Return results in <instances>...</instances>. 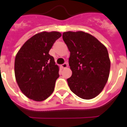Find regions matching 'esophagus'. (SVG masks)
Here are the masks:
<instances>
[{"mask_svg":"<svg viewBox=\"0 0 127 127\" xmlns=\"http://www.w3.org/2000/svg\"><path fill=\"white\" fill-rule=\"evenodd\" d=\"M67 66H68V65H67V63H64V64L62 65L61 67H62V69H65V68H67Z\"/></svg>","mask_w":127,"mask_h":127,"instance_id":"esophagus-1","label":"esophagus"}]
</instances>
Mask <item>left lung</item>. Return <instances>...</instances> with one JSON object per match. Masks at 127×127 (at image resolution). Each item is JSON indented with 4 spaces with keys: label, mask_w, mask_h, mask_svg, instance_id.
<instances>
[{
    "label": "left lung",
    "mask_w": 127,
    "mask_h": 127,
    "mask_svg": "<svg viewBox=\"0 0 127 127\" xmlns=\"http://www.w3.org/2000/svg\"><path fill=\"white\" fill-rule=\"evenodd\" d=\"M62 37L70 52L69 64L72 74L67 79L70 90L83 99L95 98L103 90L109 76L107 48L83 31L64 32Z\"/></svg>",
    "instance_id": "obj_1"
}]
</instances>
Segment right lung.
Wrapping results in <instances>:
<instances>
[{
  "label": "right lung",
  "instance_id": "add662e5",
  "mask_svg": "<svg viewBox=\"0 0 127 127\" xmlns=\"http://www.w3.org/2000/svg\"><path fill=\"white\" fill-rule=\"evenodd\" d=\"M60 32H42L26 41L18 51L14 74L20 90L30 99L43 101L53 92L59 67L49 51Z\"/></svg>",
  "mask_w": 127,
  "mask_h": 127
}]
</instances>
